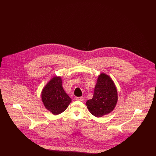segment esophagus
Listing matches in <instances>:
<instances>
[{"mask_svg": "<svg viewBox=\"0 0 156 156\" xmlns=\"http://www.w3.org/2000/svg\"><path fill=\"white\" fill-rule=\"evenodd\" d=\"M75 99L76 101H83V97H76L75 98Z\"/></svg>", "mask_w": 156, "mask_h": 156, "instance_id": "1", "label": "esophagus"}]
</instances>
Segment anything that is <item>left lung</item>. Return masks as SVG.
<instances>
[{
  "label": "left lung",
  "mask_w": 156,
  "mask_h": 156,
  "mask_svg": "<svg viewBox=\"0 0 156 156\" xmlns=\"http://www.w3.org/2000/svg\"><path fill=\"white\" fill-rule=\"evenodd\" d=\"M118 92L111 78L104 73L99 75L92 99L86 105L90 113L96 117H102L113 111L118 102Z\"/></svg>",
  "instance_id": "8db88e82"
}]
</instances>
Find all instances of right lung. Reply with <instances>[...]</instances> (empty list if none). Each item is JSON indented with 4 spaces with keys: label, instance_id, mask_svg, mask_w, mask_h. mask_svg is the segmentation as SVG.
Listing matches in <instances>:
<instances>
[{
    "label": "right lung",
    "instance_id": "obj_1",
    "mask_svg": "<svg viewBox=\"0 0 156 156\" xmlns=\"http://www.w3.org/2000/svg\"><path fill=\"white\" fill-rule=\"evenodd\" d=\"M62 83L60 76H54L41 92V99L45 108L54 115L65 111L71 102V99L64 91Z\"/></svg>",
    "mask_w": 156,
    "mask_h": 156
}]
</instances>
